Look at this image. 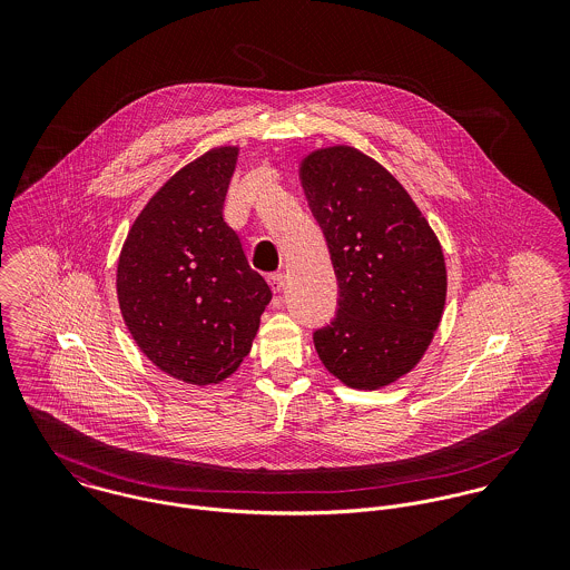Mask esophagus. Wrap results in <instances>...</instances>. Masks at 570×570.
I'll return each mask as SVG.
<instances>
[{
    "label": "esophagus",
    "instance_id": "obj_1",
    "mask_svg": "<svg viewBox=\"0 0 570 570\" xmlns=\"http://www.w3.org/2000/svg\"><path fill=\"white\" fill-rule=\"evenodd\" d=\"M267 283H269L272 292H274V294H278V292L283 289V285H285V276H283L281 272H276V274H269V276H267Z\"/></svg>",
    "mask_w": 570,
    "mask_h": 570
}]
</instances>
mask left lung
<instances>
[{"label": "left lung", "mask_w": 570, "mask_h": 570, "mask_svg": "<svg viewBox=\"0 0 570 570\" xmlns=\"http://www.w3.org/2000/svg\"><path fill=\"white\" fill-rule=\"evenodd\" d=\"M340 287L335 318L314 331L328 373L360 391L393 384L421 360L445 307V258L406 188L353 147L301 163Z\"/></svg>", "instance_id": "obj_1"}]
</instances>
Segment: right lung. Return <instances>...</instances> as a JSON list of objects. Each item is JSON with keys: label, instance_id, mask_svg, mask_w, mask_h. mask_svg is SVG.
Returning <instances> with one entry per match:
<instances>
[{"label": "right lung", "instance_id": "obj_1", "mask_svg": "<svg viewBox=\"0 0 570 570\" xmlns=\"http://www.w3.org/2000/svg\"><path fill=\"white\" fill-rule=\"evenodd\" d=\"M237 147L179 168L134 222L118 258V303L140 351L175 380L208 386L233 375L272 301L224 222Z\"/></svg>", "mask_w": 570, "mask_h": 570}]
</instances>
